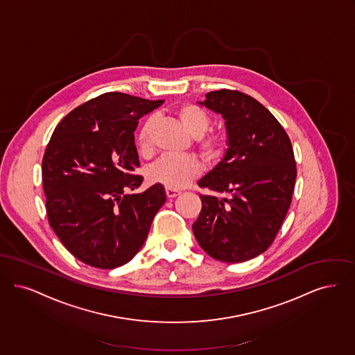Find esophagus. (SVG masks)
Returning a JSON list of instances; mask_svg holds the SVG:
<instances>
[{
  "label": "esophagus",
  "mask_w": 355,
  "mask_h": 355,
  "mask_svg": "<svg viewBox=\"0 0 355 355\" xmlns=\"http://www.w3.org/2000/svg\"><path fill=\"white\" fill-rule=\"evenodd\" d=\"M179 193H180V192H179L178 189L167 188V187H166V195H167V198H170V199H172V198H176Z\"/></svg>",
  "instance_id": "1"
}]
</instances>
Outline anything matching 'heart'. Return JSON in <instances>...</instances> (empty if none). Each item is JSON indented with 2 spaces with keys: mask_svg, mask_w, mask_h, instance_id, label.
Returning a JSON list of instances; mask_svg holds the SVG:
<instances>
[{
  "mask_svg": "<svg viewBox=\"0 0 355 355\" xmlns=\"http://www.w3.org/2000/svg\"><path fill=\"white\" fill-rule=\"evenodd\" d=\"M178 121L193 138H198V146L202 154L215 157L221 153L224 138L220 134H205L211 125L209 114L196 105L184 103L175 110ZM156 125L154 115L148 116L141 124L138 134V150L147 155L153 151V134ZM200 173V163L193 156L166 155L157 159L147 170V179L153 184H162L167 188L179 189L189 184Z\"/></svg>",
  "mask_w": 355,
  "mask_h": 355,
  "instance_id": "1",
  "label": "heart"
}]
</instances>
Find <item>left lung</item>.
Instances as JSON below:
<instances>
[{"instance_id": "obj_1", "label": "left lung", "mask_w": 355, "mask_h": 355, "mask_svg": "<svg viewBox=\"0 0 355 355\" xmlns=\"http://www.w3.org/2000/svg\"><path fill=\"white\" fill-rule=\"evenodd\" d=\"M201 106L225 121L227 151L199 180L193 234L211 257L248 261L273 243L292 202L297 168L291 139L268 108L247 94L217 90Z\"/></svg>"}]
</instances>
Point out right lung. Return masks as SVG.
<instances>
[{
	"instance_id": "obj_1",
	"label": "right lung",
	"mask_w": 355,
	"mask_h": 355,
	"mask_svg": "<svg viewBox=\"0 0 355 355\" xmlns=\"http://www.w3.org/2000/svg\"><path fill=\"white\" fill-rule=\"evenodd\" d=\"M164 101L106 93L78 106L55 127L42 160L49 224L79 261L114 269L143 247L166 191L131 193L139 156V119Z\"/></svg>"
}]
</instances>
